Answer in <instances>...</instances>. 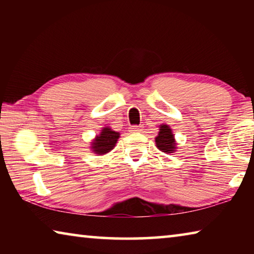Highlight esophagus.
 <instances>
[{"label": "esophagus", "instance_id": "obj_1", "mask_svg": "<svg viewBox=\"0 0 254 254\" xmlns=\"http://www.w3.org/2000/svg\"><path fill=\"white\" fill-rule=\"evenodd\" d=\"M142 130H143L142 126H132L130 127L131 133H139V132H142Z\"/></svg>", "mask_w": 254, "mask_h": 254}]
</instances>
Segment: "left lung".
<instances>
[{"label":"left lung","instance_id":"obj_1","mask_svg":"<svg viewBox=\"0 0 254 254\" xmlns=\"http://www.w3.org/2000/svg\"><path fill=\"white\" fill-rule=\"evenodd\" d=\"M156 144L158 149L161 150L162 152L171 153L175 151L176 143L174 134L171 132V128L166 124H162L160 127V131H159V134L156 137Z\"/></svg>","mask_w":254,"mask_h":254}]
</instances>
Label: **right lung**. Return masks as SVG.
<instances>
[{"label": "right lung", "mask_w": 254, "mask_h": 254, "mask_svg": "<svg viewBox=\"0 0 254 254\" xmlns=\"http://www.w3.org/2000/svg\"><path fill=\"white\" fill-rule=\"evenodd\" d=\"M119 132H115L110 127H104L101 134L96 136L95 141L92 144L93 151L100 154H105L115 147V143L119 139Z\"/></svg>", "instance_id": "1"}]
</instances>
